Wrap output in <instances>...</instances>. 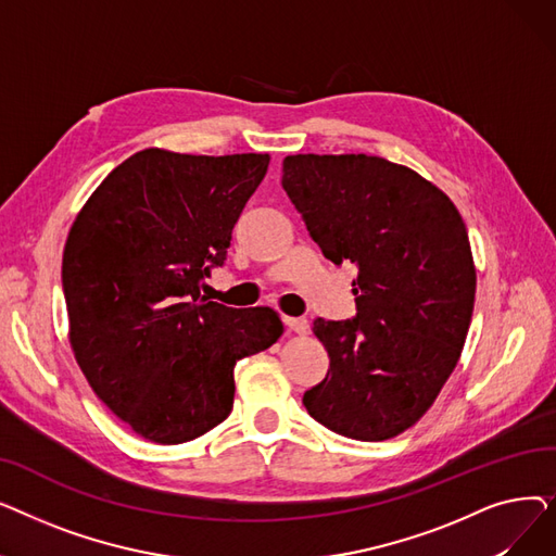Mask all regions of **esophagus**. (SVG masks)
<instances>
[{
  "label": "esophagus",
  "instance_id": "1",
  "mask_svg": "<svg viewBox=\"0 0 556 556\" xmlns=\"http://www.w3.org/2000/svg\"><path fill=\"white\" fill-rule=\"evenodd\" d=\"M283 323H286V327H288L290 331H295V333H300V336H306V333H308V319H304V317H286Z\"/></svg>",
  "mask_w": 556,
  "mask_h": 556
}]
</instances>
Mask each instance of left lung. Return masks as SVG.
<instances>
[{"instance_id":"left-lung-1","label":"left lung","mask_w":556,"mask_h":556,"mask_svg":"<svg viewBox=\"0 0 556 556\" xmlns=\"http://www.w3.org/2000/svg\"><path fill=\"white\" fill-rule=\"evenodd\" d=\"M281 185L325 256L358 268L356 317L313 323L331 365L306 410L352 440H392L459 361L476 302L469 231L440 187L376 155H288Z\"/></svg>"}]
</instances>
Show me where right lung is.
I'll return each instance as SVG.
<instances>
[{
  "label": "right lung",
  "mask_w": 556,
  "mask_h": 556,
  "mask_svg": "<svg viewBox=\"0 0 556 556\" xmlns=\"http://www.w3.org/2000/svg\"><path fill=\"white\" fill-rule=\"evenodd\" d=\"M268 153L143 149L87 198L63 252L74 358L132 432L185 444L227 419L233 365L279 340L268 306L227 308L200 281L227 256Z\"/></svg>",
  "instance_id": "add662e5"
}]
</instances>
